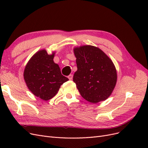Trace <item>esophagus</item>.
I'll list each match as a JSON object with an SVG mask.
<instances>
[{
	"mask_svg": "<svg viewBox=\"0 0 148 148\" xmlns=\"http://www.w3.org/2000/svg\"><path fill=\"white\" fill-rule=\"evenodd\" d=\"M68 78L70 79V80H71L73 79V75H70L68 76Z\"/></svg>",
	"mask_w": 148,
	"mask_h": 148,
	"instance_id": "34e87169",
	"label": "esophagus"
}]
</instances>
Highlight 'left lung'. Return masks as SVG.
<instances>
[{"instance_id": "1", "label": "left lung", "mask_w": 148, "mask_h": 148, "mask_svg": "<svg viewBox=\"0 0 148 148\" xmlns=\"http://www.w3.org/2000/svg\"><path fill=\"white\" fill-rule=\"evenodd\" d=\"M77 71L73 80L81 96L91 103L108 98L117 83V71L110 58L98 47L83 46L73 49Z\"/></svg>"}]
</instances>
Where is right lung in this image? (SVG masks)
Masks as SVG:
<instances>
[{"instance_id":"add662e5","label":"right lung","mask_w":148,"mask_h":148,"mask_svg":"<svg viewBox=\"0 0 148 148\" xmlns=\"http://www.w3.org/2000/svg\"><path fill=\"white\" fill-rule=\"evenodd\" d=\"M55 53L49 55L41 50L26 64L23 77L28 89L36 96L47 101L54 97L61 85L69 78L62 75L59 65L53 62Z\"/></svg>"}]
</instances>
